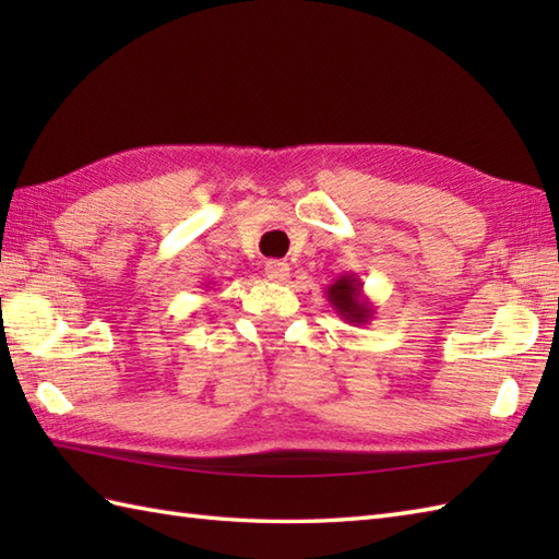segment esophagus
<instances>
[{
	"mask_svg": "<svg viewBox=\"0 0 559 559\" xmlns=\"http://www.w3.org/2000/svg\"><path fill=\"white\" fill-rule=\"evenodd\" d=\"M264 273H266L269 281L283 283V281H288V276H290V266L286 264V261H281V259H271V261H266Z\"/></svg>",
	"mask_w": 559,
	"mask_h": 559,
	"instance_id": "34e87169",
	"label": "esophagus"
}]
</instances>
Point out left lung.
I'll return each instance as SVG.
<instances>
[{"mask_svg": "<svg viewBox=\"0 0 559 559\" xmlns=\"http://www.w3.org/2000/svg\"><path fill=\"white\" fill-rule=\"evenodd\" d=\"M326 300L341 319L353 326H365L374 317V305L362 295V281L355 273L336 278L326 288Z\"/></svg>", "mask_w": 559, "mask_h": 559, "instance_id": "1", "label": "left lung"}]
</instances>
